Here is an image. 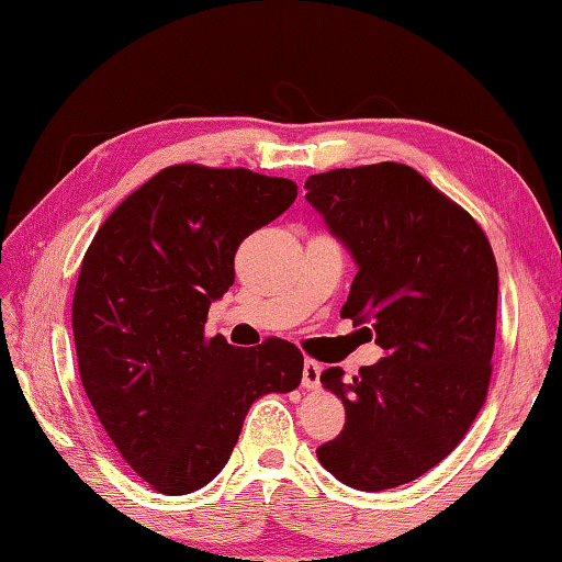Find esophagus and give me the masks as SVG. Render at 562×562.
Returning a JSON list of instances; mask_svg holds the SVG:
<instances>
[{"mask_svg": "<svg viewBox=\"0 0 562 562\" xmlns=\"http://www.w3.org/2000/svg\"><path fill=\"white\" fill-rule=\"evenodd\" d=\"M319 376H322V364H317L315 359H304L302 386L310 389V392H315V389H319Z\"/></svg>", "mask_w": 562, "mask_h": 562, "instance_id": "obj_1", "label": "esophagus"}]
</instances>
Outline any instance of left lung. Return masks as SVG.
Returning a JSON list of instances; mask_svg holds the SVG:
<instances>
[{
    "label": "left lung",
    "instance_id": "left-lung-1",
    "mask_svg": "<svg viewBox=\"0 0 562 562\" xmlns=\"http://www.w3.org/2000/svg\"><path fill=\"white\" fill-rule=\"evenodd\" d=\"M304 188L357 262L341 317L384 349L351 382L322 372L347 424L317 459L349 488L404 486L459 446L486 402L496 258L479 223L404 164L337 168Z\"/></svg>",
    "mask_w": 562,
    "mask_h": 562
}]
</instances>
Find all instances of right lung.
Returning <instances> with one entry per match:
<instances>
[{
    "label": "right lung",
    "mask_w": 562,
    "mask_h": 562,
    "mask_svg": "<svg viewBox=\"0 0 562 562\" xmlns=\"http://www.w3.org/2000/svg\"><path fill=\"white\" fill-rule=\"evenodd\" d=\"M294 198L288 178L170 166L133 190L83 255L71 304L81 384L113 446L158 493L211 483L250 406L302 382L290 341L237 349L205 337L207 310L235 282L237 245Z\"/></svg>",
    "instance_id": "right-lung-1"
}]
</instances>
